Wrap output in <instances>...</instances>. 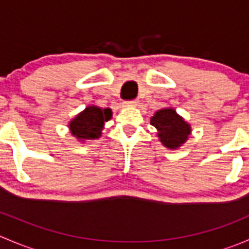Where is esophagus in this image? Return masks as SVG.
I'll use <instances>...</instances> for the list:
<instances>
[{"mask_svg": "<svg viewBox=\"0 0 249 249\" xmlns=\"http://www.w3.org/2000/svg\"><path fill=\"white\" fill-rule=\"evenodd\" d=\"M137 104H139L137 100H129V101H125V105H126V106H136Z\"/></svg>", "mask_w": 249, "mask_h": 249, "instance_id": "34e87169", "label": "esophagus"}]
</instances>
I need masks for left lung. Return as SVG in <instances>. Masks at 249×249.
<instances>
[{
    "label": "left lung",
    "instance_id": "8db88e82",
    "mask_svg": "<svg viewBox=\"0 0 249 249\" xmlns=\"http://www.w3.org/2000/svg\"><path fill=\"white\" fill-rule=\"evenodd\" d=\"M150 124L159 131L158 136L165 147L170 149L179 147L190 134L189 124L184 122L172 108L159 109L150 119Z\"/></svg>",
    "mask_w": 249,
    "mask_h": 249
}]
</instances>
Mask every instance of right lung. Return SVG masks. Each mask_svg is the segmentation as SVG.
<instances>
[{"mask_svg":"<svg viewBox=\"0 0 249 249\" xmlns=\"http://www.w3.org/2000/svg\"><path fill=\"white\" fill-rule=\"evenodd\" d=\"M110 117L112 110L109 108L102 109L96 106H89L70 123V129L79 140L99 139L102 126Z\"/></svg>","mask_w":249,"mask_h":249,"instance_id":"add662e5","label":"right lung"}]
</instances>
